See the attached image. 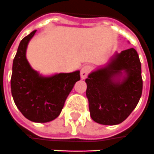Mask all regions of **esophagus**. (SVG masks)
Returning <instances> with one entry per match:
<instances>
[{
  "label": "esophagus",
  "mask_w": 154,
  "mask_h": 154,
  "mask_svg": "<svg viewBox=\"0 0 154 154\" xmlns=\"http://www.w3.org/2000/svg\"><path fill=\"white\" fill-rule=\"evenodd\" d=\"M90 70H91V67H90L89 65H85V66H84V67L81 69V70H80V77H81V79H86L88 75H89V73L90 72Z\"/></svg>",
  "instance_id": "obj_1"
}]
</instances>
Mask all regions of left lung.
Masks as SVG:
<instances>
[{
	"label": "left lung",
	"mask_w": 154,
	"mask_h": 154,
	"mask_svg": "<svg viewBox=\"0 0 154 154\" xmlns=\"http://www.w3.org/2000/svg\"><path fill=\"white\" fill-rule=\"evenodd\" d=\"M90 116L103 125H116L137 106L143 90L141 63L134 48L115 53L85 79Z\"/></svg>",
	"instance_id": "1"
}]
</instances>
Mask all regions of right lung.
Listing matches in <instances>:
<instances>
[{
	"label": "right lung",
	"instance_id": "1",
	"mask_svg": "<svg viewBox=\"0 0 154 154\" xmlns=\"http://www.w3.org/2000/svg\"><path fill=\"white\" fill-rule=\"evenodd\" d=\"M36 30L23 38L12 65L11 88L18 109L27 119L47 123L60 115L75 84L80 79L79 70L42 76L31 68L26 49Z\"/></svg>",
	"mask_w": 154,
	"mask_h": 154
}]
</instances>
